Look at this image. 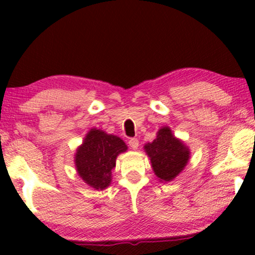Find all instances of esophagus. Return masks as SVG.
I'll return each mask as SVG.
<instances>
[{
  "instance_id": "esophagus-1",
  "label": "esophagus",
  "mask_w": 255,
  "mask_h": 255,
  "mask_svg": "<svg viewBox=\"0 0 255 255\" xmlns=\"http://www.w3.org/2000/svg\"><path fill=\"white\" fill-rule=\"evenodd\" d=\"M128 145H129V147L131 148V150H136V148L139 147V140H137L136 137L129 139L128 140Z\"/></svg>"
}]
</instances>
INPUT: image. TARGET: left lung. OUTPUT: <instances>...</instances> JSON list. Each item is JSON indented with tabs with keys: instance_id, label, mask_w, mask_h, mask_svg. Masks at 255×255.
I'll list each match as a JSON object with an SVG mask.
<instances>
[{
	"instance_id": "1",
	"label": "left lung",
	"mask_w": 255,
	"mask_h": 255,
	"mask_svg": "<svg viewBox=\"0 0 255 255\" xmlns=\"http://www.w3.org/2000/svg\"><path fill=\"white\" fill-rule=\"evenodd\" d=\"M144 150L150 157L152 170L159 182H170L188 164L191 150L181 139L164 126L157 131L156 139L147 142Z\"/></svg>"
}]
</instances>
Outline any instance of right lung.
<instances>
[{
    "label": "right lung",
    "instance_id": "add662e5",
    "mask_svg": "<svg viewBox=\"0 0 255 255\" xmlns=\"http://www.w3.org/2000/svg\"><path fill=\"white\" fill-rule=\"evenodd\" d=\"M127 150L121 137L91 128L74 154L79 177L92 188L103 191L113 180L111 171L116 166V158Z\"/></svg>",
    "mask_w": 255,
    "mask_h": 255
}]
</instances>
